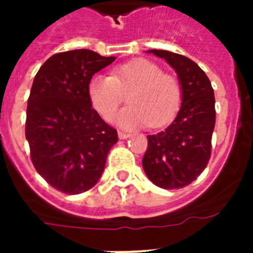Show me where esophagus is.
<instances>
[{"label": "esophagus", "instance_id": "1", "mask_svg": "<svg viewBox=\"0 0 253 253\" xmlns=\"http://www.w3.org/2000/svg\"><path fill=\"white\" fill-rule=\"evenodd\" d=\"M118 135H119V139H126V138L130 137V134L125 133V131H119V133H118Z\"/></svg>", "mask_w": 253, "mask_h": 253}]
</instances>
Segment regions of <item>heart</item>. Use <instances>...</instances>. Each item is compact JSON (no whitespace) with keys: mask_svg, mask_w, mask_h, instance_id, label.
Returning <instances> with one entry per match:
<instances>
[{"mask_svg":"<svg viewBox=\"0 0 253 253\" xmlns=\"http://www.w3.org/2000/svg\"><path fill=\"white\" fill-rule=\"evenodd\" d=\"M128 102L116 116L124 129L163 126L173 119L182 100L180 82L163 75L161 67L147 59H134L116 67L113 76L96 75L88 84V97L100 115L110 120L129 93Z\"/></svg>","mask_w":253,"mask_h":253,"instance_id":"1","label":"heart"}]
</instances>
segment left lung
<instances>
[{
  "label": "left lung",
  "instance_id": "1",
  "mask_svg": "<svg viewBox=\"0 0 253 253\" xmlns=\"http://www.w3.org/2000/svg\"><path fill=\"white\" fill-rule=\"evenodd\" d=\"M175 69L182 90L180 110L165 130L148 137L143 157L147 177L162 189H181L204 171L210 158L215 125V99L209 78L185 55L151 49Z\"/></svg>",
  "mask_w": 253,
  "mask_h": 253
}]
</instances>
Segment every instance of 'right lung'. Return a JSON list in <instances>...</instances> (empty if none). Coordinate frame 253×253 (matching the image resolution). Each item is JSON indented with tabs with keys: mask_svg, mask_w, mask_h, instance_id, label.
Listing matches in <instances>:
<instances>
[{
	"mask_svg": "<svg viewBox=\"0 0 253 253\" xmlns=\"http://www.w3.org/2000/svg\"><path fill=\"white\" fill-rule=\"evenodd\" d=\"M115 59L75 49L51 55L35 76L25 137L35 169L58 191L76 195L95 186L118 142L88 97L92 76Z\"/></svg>",
	"mask_w": 253,
	"mask_h": 253,
	"instance_id": "right-lung-1",
	"label": "right lung"
}]
</instances>
